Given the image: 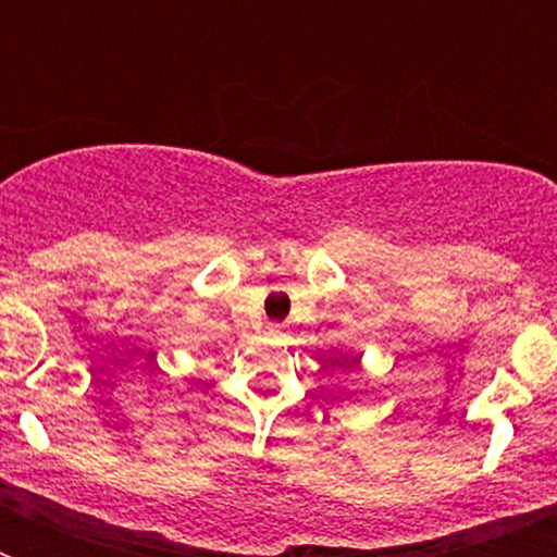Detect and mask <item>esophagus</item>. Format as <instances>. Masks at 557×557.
<instances>
[{"label":"esophagus","instance_id":"1","mask_svg":"<svg viewBox=\"0 0 557 557\" xmlns=\"http://www.w3.org/2000/svg\"><path fill=\"white\" fill-rule=\"evenodd\" d=\"M268 334H270V337H284V326L273 323V326H268Z\"/></svg>","mask_w":557,"mask_h":557}]
</instances>
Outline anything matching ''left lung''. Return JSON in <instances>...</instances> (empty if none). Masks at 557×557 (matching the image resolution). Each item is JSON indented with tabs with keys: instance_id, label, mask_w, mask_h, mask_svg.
<instances>
[{
	"instance_id": "obj_1",
	"label": "left lung",
	"mask_w": 557,
	"mask_h": 557,
	"mask_svg": "<svg viewBox=\"0 0 557 557\" xmlns=\"http://www.w3.org/2000/svg\"><path fill=\"white\" fill-rule=\"evenodd\" d=\"M339 366H354V359H339Z\"/></svg>"
}]
</instances>
